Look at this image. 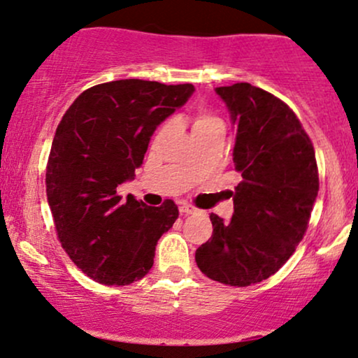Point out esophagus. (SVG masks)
I'll return each mask as SVG.
<instances>
[{
	"label": "esophagus",
	"mask_w": 358,
	"mask_h": 358,
	"mask_svg": "<svg viewBox=\"0 0 358 358\" xmlns=\"http://www.w3.org/2000/svg\"><path fill=\"white\" fill-rule=\"evenodd\" d=\"M196 212L199 210H196L193 205H187V203L180 205V213H182V215H190V213H196Z\"/></svg>",
	"instance_id": "1"
}]
</instances>
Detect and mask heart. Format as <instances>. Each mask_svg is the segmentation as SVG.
I'll return each instance as SVG.
<instances>
[{"instance_id": "heart-1", "label": "heart", "mask_w": 358, "mask_h": 358, "mask_svg": "<svg viewBox=\"0 0 358 358\" xmlns=\"http://www.w3.org/2000/svg\"><path fill=\"white\" fill-rule=\"evenodd\" d=\"M225 124L222 121V117L217 116V114L210 113V110H199L196 116L193 117L192 122V133L193 136L195 134H203V133H210V131H224Z\"/></svg>"}]
</instances>
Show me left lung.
<instances>
[{"label":"left lung","instance_id":"obj_1","mask_svg":"<svg viewBox=\"0 0 358 358\" xmlns=\"http://www.w3.org/2000/svg\"><path fill=\"white\" fill-rule=\"evenodd\" d=\"M215 92L237 127L232 155L242 182L232 219L210 213L212 237L195 261L213 281L244 287L273 276L293 256L318 195V166L311 139L281 99L248 82Z\"/></svg>","mask_w":358,"mask_h":358}]
</instances>
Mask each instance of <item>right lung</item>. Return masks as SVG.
Here are the masks:
<instances>
[{
    "label": "right lung",
    "instance_id": "1",
    "mask_svg": "<svg viewBox=\"0 0 358 358\" xmlns=\"http://www.w3.org/2000/svg\"><path fill=\"white\" fill-rule=\"evenodd\" d=\"M192 84L124 79L94 85L62 117L47 165V199L62 248L101 285L126 286L153 266L178 207H148L116 193L134 180L156 127L192 96Z\"/></svg>",
    "mask_w": 358,
    "mask_h": 358
}]
</instances>
